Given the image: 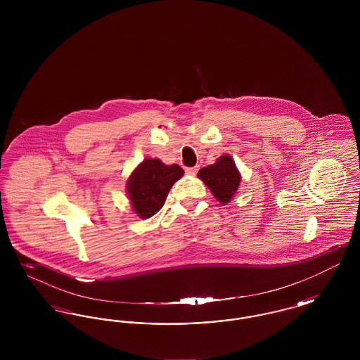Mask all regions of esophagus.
Segmentation results:
<instances>
[{
    "label": "esophagus",
    "instance_id": "esophagus-1",
    "mask_svg": "<svg viewBox=\"0 0 360 360\" xmlns=\"http://www.w3.org/2000/svg\"><path fill=\"white\" fill-rule=\"evenodd\" d=\"M198 166H194V167H186V172L188 174H190V175H195L197 174V172H198Z\"/></svg>",
    "mask_w": 360,
    "mask_h": 360
}]
</instances>
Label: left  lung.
Returning <instances> with one entry per match:
<instances>
[{"label": "left lung", "mask_w": 360, "mask_h": 360, "mask_svg": "<svg viewBox=\"0 0 360 360\" xmlns=\"http://www.w3.org/2000/svg\"><path fill=\"white\" fill-rule=\"evenodd\" d=\"M198 176L221 204H228L239 188L240 174L229 155H224L214 165L201 169Z\"/></svg>", "instance_id": "left-lung-1"}]
</instances>
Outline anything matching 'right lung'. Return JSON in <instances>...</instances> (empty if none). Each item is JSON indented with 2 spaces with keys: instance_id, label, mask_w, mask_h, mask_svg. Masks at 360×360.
<instances>
[{
  "instance_id": "1",
  "label": "right lung",
  "mask_w": 360,
  "mask_h": 360,
  "mask_svg": "<svg viewBox=\"0 0 360 360\" xmlns=\"http://www.w3.org/2000/svg\"><path fill=\"white\" fill-rule=\"evenodd\" d=\"M184 172L178 165L166 166L159 159H144L128 181V195L137 216L148 219L159 212Z\"/></svg>"
}]
</instances>
